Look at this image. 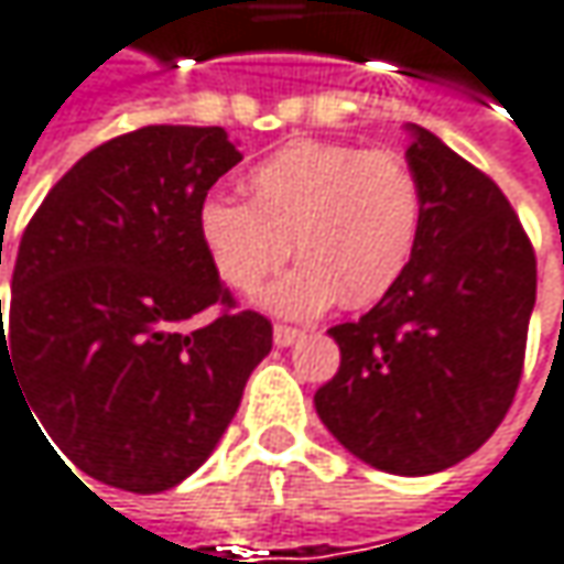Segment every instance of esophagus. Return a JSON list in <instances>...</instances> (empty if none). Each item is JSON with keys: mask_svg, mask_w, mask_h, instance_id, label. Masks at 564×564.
Instances as JSON below:
<instances>
[{"mask_svg": "<svg viewBox=\"0 0 564 564\" xmlns=\"http://www.w3.org/2000/svg\"><path fill=\"white\" fill-rule=\"evenodd\" d=\"M304 334L299 327H285V324H275V330H272V340L275 346H292V343L302 340Z\"/></svg>", "mask_w": 564, "mask_h": 564, "instance_id": "34e87169", "label": "esophagus"}]
</instances>
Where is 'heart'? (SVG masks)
Masks as SVG:
<instances>
[{
	"instance_id": "obj_1",
	"label": "heart",
	"mask_w": 564,
	"mask_h": 564,
	"mask_svg": "<svg viewBox=\"0 0 564 564\" xmlns=\"http://www.w3.org/2000/svg\"><path fill=\"white\" fill-rule=\"evenodd\" d=\"M243 192L247 202L205 198L198 237L215 272L243 295L295 253L302 265L262 299L279 314L304 317L340 299L376 304L421 247L423 185L394 150L292 141L243 176Z\"/></svg>"
}]
</instances>
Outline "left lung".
Masks as SVG:
<instances>
[{"mask_svg":"<svg viewBox=\"0 0 564 564\" xmlns=\"http://www.w3.org/2000/svg\"><path fill=\"white\" fill-rule=\"evenodd\" d=\"M408 131L423 185L421 247L382 302L330 327L340 369L314 408L356 459L433 475L471 456L517 394L536 253L495 180L426 128Z\"/></svg>","mask_w":564,"mask_h":564,"instance_id":"8db88e82","label":"left lung"}]
</instances>
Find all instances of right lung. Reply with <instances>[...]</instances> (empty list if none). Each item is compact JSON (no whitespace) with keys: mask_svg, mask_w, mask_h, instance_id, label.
<instances>
[{"mask_svg":"<svg viewBox=\"0 0 564 564\" xmlns=\"http://www.w3.org/2000/svg\"><path fill=\"white\" fill-rule=\"evenodd\" d=\"M240 160L224 128L150 124L89 150L21 234L0 382L9 369L54 456L101 485L176 488L272 349L198 237L208 188Z\"/></svg>","mask_w":564,"mask_h":564,"instance_id":"right-lung-1","label":"right lung"}]
</instances>
